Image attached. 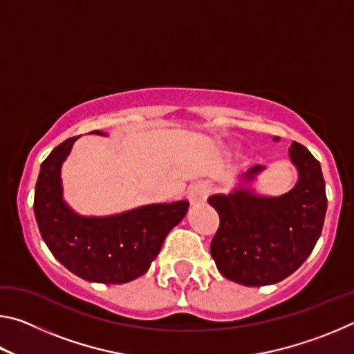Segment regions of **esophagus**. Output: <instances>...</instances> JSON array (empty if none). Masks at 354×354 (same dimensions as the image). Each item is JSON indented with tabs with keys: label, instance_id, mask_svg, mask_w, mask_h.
I'll list each match as a JSON object with an SVG mask.
<instances>
[{
	"label": "esophagus",
	"instance_id": "esophagus-1",
	"mask_svg": "<svg viewBox=\"0 0 354 354\" xmlns=\"http://www.w3.org/2000/svg\"><path fill=\"white\" fill-rule=\"evenodd\" d=\"M209 195V185L206 183L192 184L187 190V198L192 205H200Z\"/></svg>",
	"mask_w": 354,
	"mask_h": 354
}]
</instances>
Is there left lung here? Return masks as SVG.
I'll list each match as a JSON object with an SVG mask.
<instances>
[{
  "mask_svg": "<svg viewBox=\"0 0 354 354\" xmlns=\"http://www.w3.org/2000/svg\"><path fill=\"white\" fill-rule=\"evenodd\" d=\"M289 156L298 181L287 194L262 196L239 187L207 198L220 217L211 242L212 259L218 272L237 284L279 283L308 259L322 234L328 200L320 162L297 142ZM263 169L251 167L242 181H254Z\"/></svg>",
  "mask_w": 354,
  "mask_h": 354,
  "instance_id": "left-lung-1",
  "label": "left lung"
}]
</instances>
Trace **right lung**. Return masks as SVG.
I'll return each instance as SVG.
<instances>
[{
	"label": "right lung",
	"instance_id": "obj_1",
	"mask_svg": "<svg viewBox=\"0 0 354 354\" xmlns=\"http://www.w3.org/2000/svg\"><path fill=\"white\" fill-rule=\"evenodd\" d=\"M76 139L62 142L41 162L34 194L41 239L76 277L101 284L129 283L148 270L167 234L187 214L189 201L147 205L107 217L76 214L64 201L61 179L62 164Z\"/></svg>",
	"mask_w": 354,
	"mask_h": 354
}]
</instances>
